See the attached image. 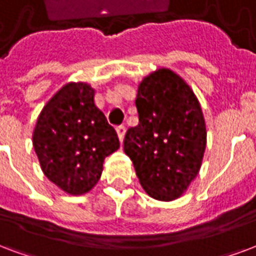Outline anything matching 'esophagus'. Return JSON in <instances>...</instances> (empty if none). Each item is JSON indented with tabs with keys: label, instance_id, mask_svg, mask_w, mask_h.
I'll list each match as a JSON object with an SVG mask.
<instances>
[{
	"label": "esophagus",
	"instance_id": "1",
	"mask_svg": "<svg viewBox=\"0 0 256 256\" xmlns=\"http://www.w3.org/2000/svg\"><path fill=\"white\" fill-rule=\"evenodd\" d=\"M117 135H118V139L122 143V140H124V136H126V126H117Z\"/></svg>",
	"mask_w": 256,
	"mask_h": 256
}]
</instances>
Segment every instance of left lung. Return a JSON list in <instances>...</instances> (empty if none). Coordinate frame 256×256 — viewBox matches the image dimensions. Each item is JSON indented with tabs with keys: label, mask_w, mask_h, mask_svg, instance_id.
<instances>
[{
	"label": "left lung",
	"mask_w": 256,
	"mask_h": 256,
	"mask_svg": "<svg viewBox=\"0 0 256 256\" xmlns=\"http://www.w3.org/2000/svg\"><path fill=\"white\" fill-rule=\"evenodd\" d=\"M135 104L139 124L126 130L124 151L146 193L172 201L201 168L206 147L201 105L189 84L168 68L140 82Z\"/></svg>",
	"instance_id": "obj_1"
}]
</instances>
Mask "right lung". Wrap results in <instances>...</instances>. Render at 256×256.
<instances>
[{
    "label": "right lung",
    "instance_id": "1",
    "mask_svg": "<svg viewBox=\"0 0 256 256\" xmlns=\"http://www.w3.org/2000/svg\"><path fill=\"white\" fill-rule=\"evenodd\" d=\"M32 142L44 176L72 196L93 189L104 159L120 147L116 130L94 104V89L84 82L64 84L46 104Z\"/></svg>",
    "mask_w": 256,
    "mask_h": 256
}]
</instances>
